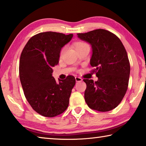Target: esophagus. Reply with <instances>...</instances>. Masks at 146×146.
<instances>
[{
    "mask_svg": "<svg viewBox=\"0 0 146 146\" xmlns=\"http://www.w3.org/2000/svg\"><path fill=\"white\" fill-rule=\"evenodd\" d=\"M75 80H76V82H82V79L80 77H78V76H76Z\"/></svg>",
    "mask_w": 146,
    "mask_h": 146,
    "instance_id": "obj_1",
    "label": "esophagus"
}]
</instances>
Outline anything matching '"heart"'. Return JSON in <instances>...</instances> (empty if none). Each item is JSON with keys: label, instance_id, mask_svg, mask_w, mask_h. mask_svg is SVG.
I'll return each mask as SVG.
<instances>
[{"label": "heart", "instance_id": "b5f03b06", "mask_svg": "<svg viewBox=\"0 0 146 146\" xmlns=\"http://www.w3.org/2000/svg\"><path fill=\"white\" fill-rule=\"evenodd\" d=\"M86 44H87L86 43H84V42H77V43L75 44V48H76L86 45Z\"/></svg>", "mask_w": 146, "mask_h": 146}]
</instances>
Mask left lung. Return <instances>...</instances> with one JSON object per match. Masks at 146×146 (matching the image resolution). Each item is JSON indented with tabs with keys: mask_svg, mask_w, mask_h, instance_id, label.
I'll return each instance as SVG.
<instances>
[{
	"mask_svg": "<svg viewBox=\"0 0 146 146\" xmlns=\"http://www.w3.org/2000/svg\"><path fill=\"white\" fill-rule=\"evenodd\" d=\"M78 38L92 47L90 60L92 72L98 80L84 79L87 87L84 93L88 107L100 112L117 107L128 89L130 65L125 48L114 34L105 29H96L77 34Z\"/></svg>",
	"mask_w": 146,
	"mask_h": 146,
	"instance_id": "left-lung-1",
	"label": "left lung"
}]
</instances>
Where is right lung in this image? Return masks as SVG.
Wrapping results in <instances>:
<instances>
[{
  "instance_id": "obj_1",
  "label": "right lung",
  "mask_w": 146,
  "mask_h": 146,
  "mask_svg": "<svg viewBox=\"0 0 146 146\" xmlns=\"http://www.w3.org/2000/svg\"><path fill=\"white\" fill-rule=\"evenodd\" d=\"M73 36L51 31L39 33L29 39L21 54L19 75L25 96L44 117H55L68 107L75 78L69 75L57 83L52 68L59 63L62 48Z\"/></svg>"
}]
</instances>
